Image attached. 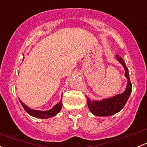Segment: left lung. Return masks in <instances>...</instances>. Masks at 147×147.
<instances>
[{"label": "left lung", "mask_w": 147, "mask_h": 147, "mask_svg": "<svg viewBox=\"0 0 147 147\" xmlns=\"http://www.w3.org/2000/svg\"><path fill=\"white\" fill-rule=\"evenodd\" d=\"M116 58L122 65L125 70L126 78L127 79V84L125 91L121 94H118L109 98L103 99L102 100H92L90 97H87V106L92 114L99 117H108L119 112L127 103L129 95L131 93V84L129 80L128 68L126 66L125 63L122 58L116 55Z\"/></svg>", "instance_id": "obj_1"}]
</instances>
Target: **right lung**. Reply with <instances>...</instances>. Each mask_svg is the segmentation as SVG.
<instances>
[{"label":"right lung","instance_id":"1","mask_svg":"<svg viewBox=\"0 0 147 147\" xmlns=\"http://www.w3.org/2000/svg\"><path fill=\"white\" fill-rule=\"evenodd\" d=\"M23 58H24V57H23ZM62 97H63V94H62ZM19 101H20V104H21V105L23 106V107L24 108L25 110L28 112V114H29L30 116L34 117L40 118V119H47V118H50L55 116V115H57V114L60 112V110H61L62 109V107H63V102H62L61 100L58 103L56 104L52 109H49V110H35V109H31V108L28 107L27 105H25L20 99H19Z\"/></svg>","mask_w":147,"mask_h":147}]
</instances>
